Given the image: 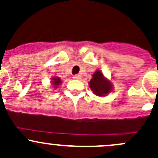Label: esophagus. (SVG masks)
<instances>
[{
    "instance_id": "34e87169",
    "label": "esophagus",
    "mask_w": 158,
    "mask_h": 158,
    "mask_svg": "<svg viewBox=\"0 0 158 158\" xmlns=\"http://www.w3.org/2000/svg\"><path fill=\"white\" fill-rule=\"evenodd\" d=\"M80 78H81L80 75H79V74H76L73 76V79H80Z\"/></svg>"
}]
</instances>
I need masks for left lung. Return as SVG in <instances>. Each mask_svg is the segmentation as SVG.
<instances>
[{
  "mask_svg": "<svg viewBox=\"0 0 158 158\" xmlns=\"http://www.w3.org/2000/svg\"><path fill=\"white\" fill-rule=\"evenodd\" d=\"M91 90L95 95L105 96L112 90V86L109 80L104 77L102 73L97 70L92 75V79L89 83Z\"/></svg>",
  "mask_w": 158,
  "mask_h": 158,
  "instance_id": "1",
  "label": "left lung"
}]
</instances>
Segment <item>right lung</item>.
I'll use <instances>...</instances> for the list:
<instances>
[{
    "label": "right lung",
    "instance_id": "1",
    "mask_svg": "<svg viewBox=\"0 0 158 158\" xmlns=\"http://www.w3.org/2000/svg\"><path fill=\"white\" fill-rule=\"evenodd\" d=\"M52 83V85H53V86L55 87V88H57V86H59V85H60V84L62 83V81L61 79H60V78L59 77H53L52 79V82H51Z\"/></svg>",
    "mask_w": 158,
    "mask_h": 158
}]
</instances>
